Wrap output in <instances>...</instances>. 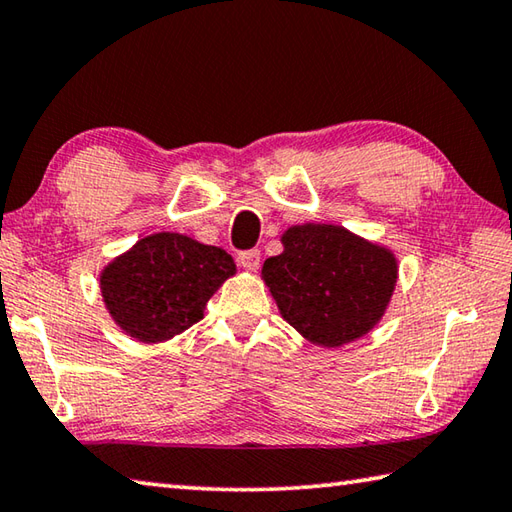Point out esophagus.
<instances>
[{"mask_svg": "<svg viewBox=\"0 0 512 512\" xmlns=\"http://www.w3.org/2000/svg\"><path fill=\"white\" fill-rule=\"evenodd\" d=\"M239 266H244L246 271H257L259 268V262H262V253H259L257 248L253 250H241L239 257H237Z\"/></svg>", "mask_w": 512, "mask_h": 512, "instance_id": "1", "label": "esophagus"}]
</instances>
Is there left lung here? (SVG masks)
<instances>
[{"mask_svg":"<svg viewBox=\"0 0 512 512\" xmlns=\"http://www.w3.org/2000/svg\"><path fill=\"white\" fill-rule=\"evenodd\" d=\"M262 280L282 318L320 347H342L376 327L392 300L398 262L385 246L333 224L291 226Z\"/></svg>","mask_w":512,"mask_h":512,"instance_id":"8db88e82","label":"left lung"}]
</instances>
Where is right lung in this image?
Here are the masks:
<instances>
[{
  "label": "right lung",
  "instance_id": "obj_1",
  "mask_svg": "<svg viewBox=\"0 0 512 512\" xmlns=\"http://www.w3.org/2000/svg\"><path fill=\"white\" fill-rule=\"evenodd\" d=\"M235 273L224 248L154 232L102 268L100 293L129 338L163 342L197 324L210 297Z\"/></svg>",
  "mask_w": 512,
  "mask_h": 512
}]
</instances>
